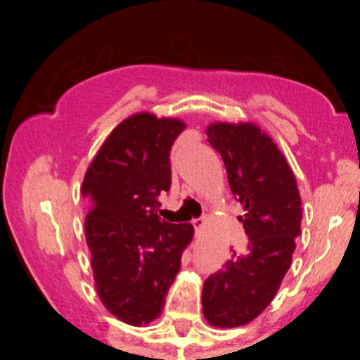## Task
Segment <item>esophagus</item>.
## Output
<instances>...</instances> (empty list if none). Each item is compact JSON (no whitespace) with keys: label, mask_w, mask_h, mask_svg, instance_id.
I'll use <instances>...</instances> for the list:
<instances>
[{"label":"esophagus","mask_w":360,"mask_h":360,"mask_svg":"<svg viewBox=\"0 0 360 360\" xmlns=\"http://www.w3.org/2000/svg\"><path fill=\"white\" fill-rule=\"evenodd\" d=\"M191 223H193V228H195V231H197V233H200L202 228L205 226V219H203V217H198V219H193V221H191Z\"/></svg>","instance_id":"34e87169"}]
</instances>
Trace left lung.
I'll use <instances>...</instances> for the list:
<instances>
[{"instance_id":"left-lung-1","label":"left lung","mask_w":360,"mask_h":360,"mask_svg":"<svg viewBox=\"0 0 360 360\" xmlns=\"http://www.w3.org/2000/svg\"><path fill=\"white\" fill-rule=\"evenodd\" d=\"M210 146L221 155L238 216L249 237L223 270L203 284V317L214 328H238L257 317L281 288L301 233L296 177L277 144L254 123H210Z\"/></svg>"}]
</instances>
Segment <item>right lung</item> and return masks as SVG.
<instances>
[{"label": "right lung", "instance_id": "add662e5", "mask_svg": "<svg viewBox=\"0 0 360 360\" xmlns=\"http://www.w3.org/2000/svg\"><path fill=\"white\" fill-rule=\"evenodd\" d=\"M186 123L137 112L104 141L83 179L89 200L85 237L104 307L130 326L158 317L193 238L190 223L160 219L158 197L170 190V148Z\"/></svg>", "mask_w": 360, "mask_h": 360}]
</instances>
